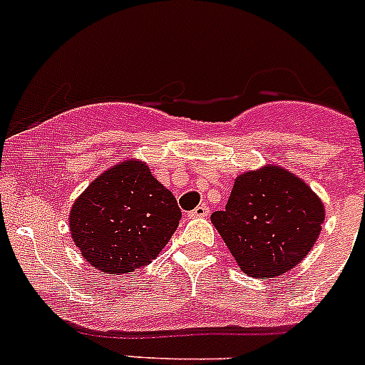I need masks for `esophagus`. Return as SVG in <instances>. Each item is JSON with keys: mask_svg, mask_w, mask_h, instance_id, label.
I'll return each instance as SVG.
<instances>
[{"mask_svg": "<svg viewBox=\"0 0 365 365\" xmlns=\"http://www.w3.org/2000/svg\"><path fill=\"white\" fill-rule=\"evenodd\" d=\"M210 213V208L206 205H200L197 208H194L192 212L189 213V217H192V219H201V217H206Z\"/></svg>", "mask_w": 365, "mask_h": 365, "instance_id": "34e87169", "label": "esophagus"}]
</instances>
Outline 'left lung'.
<instances>
[{"instance_id":"obj_1","label":"left lung","mask_w":365,"mask_h":365,"mask_svg":"<svg viewBox=\"0 0 365 365\" xmlns=\"http://www.w3.org/2000/svg\"><path fill=\"white\" fill-rule=\"evenodd\" d=\"M210 219L240 270L267 281L307 256L322 233L325 206L304 180L267 164L237 176L226 210Z\"/></svg>"}]
</instances>
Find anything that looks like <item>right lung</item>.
I'll use <instances>...</instances> for the list:
<instances>
[{"label":"right lung","mask_w":365,"mask_h":365,"mask_svg":"<svg viewBox=\"0 0 365 365\" xmlns=\"http://www.w3.org/2000/svg\"><path fill=\"white\" fill-rule=\"evenodd\" d=\"M182 212L146 162L106 169L70 208V237L84 259L109 275L146 267L168 245Z\"/></svg>","instance_id":"right-lung-1"}]
</instances>
